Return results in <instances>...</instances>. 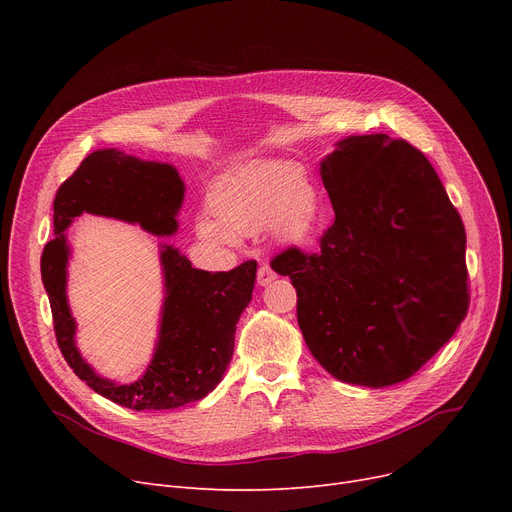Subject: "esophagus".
<instances>
[{
  "instance_id": "obj_1",
  "label": "esophagus",
  "mask_w": 512,
  "mask_h": 512,
  "mask_svg": "<svg viewBox=\"0 0 512 512\" xmlns=\"http://www.w3.org/2000/svg\"><path fill=\"white\" fill-rule=\"evenodd\" d=\"M272 280H276V272L267 263H261L259 270H257V282L261 286H265V284H270Z\"/></svg>"
}]
</instances>
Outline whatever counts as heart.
<instances>
[{
  "label": "heart",
  "mask_w": 512,
  "mask_h": 512,
  "mask_svg": "<svg viewBox=\"0 0 512 512\" xmlns=\"http://www.w3.org/2000/svg\"><path fill=\"white\" fill-rule=\"evenodd\" d=\"M212 218L197 220V234L215 245H232L234 234H253L265 224L286 242L307 240L321 220L313 182L290 164H251L224 176L209 197Z\"/></svg>",
  "instance_id": "heart-1"
}]
</instances>
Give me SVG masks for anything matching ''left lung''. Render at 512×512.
Listing matches in <instances>:
<instances>
[{
    "label": "left lung",
    "instance_id": "8db88e82",
    "mask_svg": "<svg viewBox=\"0 0 512 512\" xmlns=\"http://www.w3.org/2000/svg\"><path fill=\"white\" fill-rule=\"evenodd\" d=\"M334 222L319 251L270 263L297 288L319 365L346 384L409 380L469 309L465 226L429 159L405 139L348 137L321 161Z\"/></svg>",
    "mask_w": 512,
    "mask_h": 512
}]
</instances>
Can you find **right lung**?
<instances>
[{
    "instance_id": "right-lung-1",
    "label": "right lung",
    "mask_w": 512,
    "mask_h": 512,
    "mask_svg": "<svg viewBox=\"0 0 512 512\" xmlns=\"http://www.w3.org/2000/svg\"><path fill=\"white\" fill-rule=\"evenodd\" d=\"M184 184L168 164L141 161L116 149H101L80 161L53 199V230L41 255L53 332L70 369L97 394L134 411L176 409L207 396L220 384L234 353L240 313L251 303L257 261L230 272L195 270L172 247L161 251L166 274V303L159 342L141 380L118 386L103 380L74 346V319L66 303L68 245L64 230L83 211L137 222L153 234L176 232V211Z\"/></svg>"
}]
</instances>
